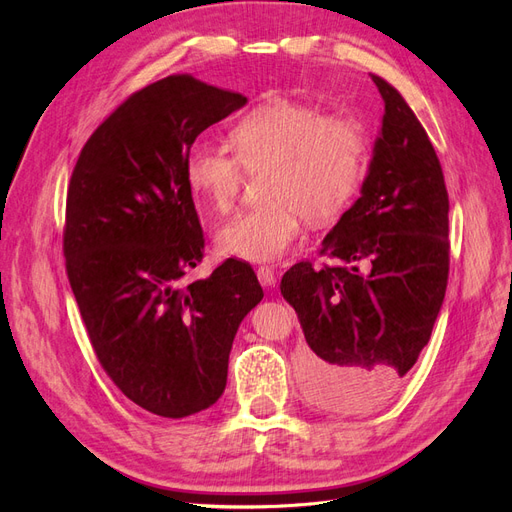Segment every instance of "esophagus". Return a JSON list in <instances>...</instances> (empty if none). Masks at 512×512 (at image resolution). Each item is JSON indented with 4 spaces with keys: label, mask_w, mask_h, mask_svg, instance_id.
<instances>
[{
    "label": "esophagus",
    "mask_w": 512,
    "mask_h": 512,
    "mask_svg": "<svg viewBox=\"0 0 512 512\" xmlns=\"http://www.w3.org/2000/svg\"><path fill=\"white\" fill-rule=\"evenodd\" d=\"M258 282L265 286V288H269V286H275V282H277V275H275V269L273 267H258Z\"/></svg>",
    "instance_id": "esophagus-1"
}]
</instances>
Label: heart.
<instances>
[{
	"label": "heart",
	"mask_w": 512,
	"mask_h": 512,
	"mask_svg": "<svg viewBox=\"0 0 512 512\" xmlns=\"http://www.w3.org/2000/svg\"><path fill=\"white\" fill-rule=\"evenodd\" d=\"M226 147L196 141L185 153V179L211 213L232 209L247 173L262 179L267 203L226 222L218 250L245 262L280 260L309 224H329L359 192L369 141L350 115H322L294 100H273L247 113L228 134Z\"/></svg>",
	"instance_id": "heart-1"
}]
</instances>
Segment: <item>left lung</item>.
Wrapping results in <instances>:
<instances>
[{"instance_id": "8db88e82", "label": "left lung", "mask_w": 512, "mask_h": 512, "mask_svg": "<svg viewBox=\"0 0 512 512\" xmlns=\"http://www.w3.org/2000/svg\"><path fill=\"white\" fill-rule=\"evenodd\" d=\"M371 81L384 100L374 156L320 250L339 265L297 262L280 284L305 333L307 397L346 414L374 410L404 382L440 314L451 250L436 149L399 91Z\"/></svg>"}]
</instances>
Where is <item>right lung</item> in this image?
<instances>
[{"instance_id":"right-lung-1","label":"right lung","mask_w":512,"mask_h":512,"mask_svg":"<svg viewBox=\"0 0 512 512\" xmlns=\"http://www.w3.org/2000/svg\"><path fill=\"white\" fill-rule=\"evenodd\" d=\"M245 102L190 74L166 76L117 106L72 170L64 256L89 342L117 389L158 416L222 397L232 339L265 297L235 258L181 282L205 250L185 153Z\"/></svg>"}]
</instances>
